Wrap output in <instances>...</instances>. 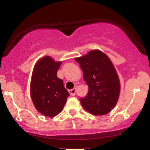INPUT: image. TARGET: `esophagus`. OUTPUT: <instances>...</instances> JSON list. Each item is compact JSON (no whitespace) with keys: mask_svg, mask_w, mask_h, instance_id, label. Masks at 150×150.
I'll return each mask as SVG.
<instances>
[{"mask_svg":"<svg viewBox=\"0 0 150 150\" xmlns=\"http://www.w3.org/2000/svg\"><path fill=\"white\" fill-rule=\"evenodd\" d=\"M68 91L69 93H70V95L74 96V95H75V93H76V88H74L73 89H70Z\"/></svg>","mask_w":150,"mask_h":150,"instance_id":"1","label":"esophagus"}]
</instances>
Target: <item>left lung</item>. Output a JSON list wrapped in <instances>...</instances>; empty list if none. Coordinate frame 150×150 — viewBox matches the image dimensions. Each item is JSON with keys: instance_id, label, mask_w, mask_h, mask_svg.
<instances>
[{"instance_id": "obj_1", "label": "left lung", "mask_w": 150, "mask_h": 150, "mask_svg": "<svg viewBox=\"0 0 150 150\" xmlns=\"http://www.w3.org/2000/svg\"><path fill=\"white\" fill-rule=\"evenodd\" d=\"M75 61L88 86L87 95L80 99L82 107L95 116L107 114L116 106L120 92V79L112 62L98 50L75 58Z\"/></svg>"}]
</instances>
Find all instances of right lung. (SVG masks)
Returning a JSON list of instances; mask_svg holds the SVG:
<instances>
[{
	"label": "right lung",
	"instance_id": "add662e5",
	"mask_svg": "<svg viewBox=\"0 0 150 150\" xmlns=\"http://www.w3.org/2000/svg\"><path fill=\"white\" fill-rule=\"evenodd\" d=\"M61 64L48 55L41 58L36 62L30 80V97L36 110L50 118L62 112L69 96L63 80L57 76Z\"/></svg>",
	"mask_w": 150,
	"mask_h": 150
}]
</instances>
